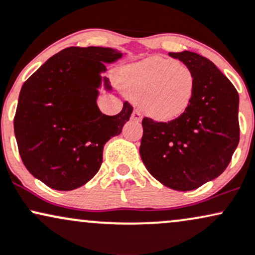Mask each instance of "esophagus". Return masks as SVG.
I'll list each match as a JSON object with an SVG mask.
<instances>
[{
    "label": "esophagus",
    "mask_w": 255,
    "mask_h": 255,
    "mask_svg": "<svg viewBox=\"0 0 255 255\" xmlns=\"http://www.w3.org/2000/svg\"><path fill=\"white\" fill-rule=\"evenodd\" d=\"M132 119H134V121H140V119H142V113H140L139 110H134L133 111Z\"/></svg>",
    "instance_id": "obj_1"
}]
</instances>
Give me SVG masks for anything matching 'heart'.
I'll return each mask as SVG.
<instances>
[{
	"instance_id": "b5f03b06",
	"label": "heart",
	"mask_w": 255,
	"mask_h": 255,
	"mask_svg": "<svg viewBox=\"0 0 255 255\" xmlns=\"http://www.w3.org/2000/svg\"><path fill=\"white\" fill-rule=\"evenodd\" d=\"M127 88L144 111L158 121L181 116L192 100L194 75L174 59L152 57L128 69Z\"/></svg>"
}]
</instances>
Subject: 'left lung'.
Listing matches in <instances>:
<instances>
[{
	"instance_id": "obj_1",
	"label": "left lung",
	"mask_w": 255,
	"mask_h": 255,
	"mask_svg": "<svg viewBox=\"0 0 255 255\" xmlns=\"http://www.w3.org/2000/svg\"><path fill=\"white\" fill-rule=\"evenodd\" d=\"M192 70L190 105L167 123L144 117L139 154L148 172L164 186L191 191L226 170L240 140L239 93L206 57L169 52Z\"/></svg>"
}]
</instances>
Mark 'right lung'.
<instances>
[{
	"label": "right lung",
	"mask_w": 255,
	"mask_h": 255,
	"mask_svg": "<svg viewBox=\"0 0 255 255\" xmlns=\"http://www.w3.org/2000/svg\"><path fill=\"white\" fill-rule=\"evenodd\" d=\"M122 53L110 47L70 46L53 55L25 81L14 117L17 149L28 172L46 186H83L103 163L104 145L118 136L133 107L116 116L97 105L105 63ZM106 88L110 89L107 79Z\"/></svg>",
	"instance_id": "1"
}]
</instances>
